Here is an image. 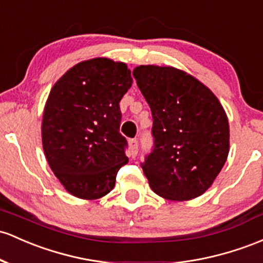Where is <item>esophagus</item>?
Wrapping results in <instances>:
<instances>
[{
	"label": "esophagus",
	"mask_w": 263,
	"mask_h": 263,
	"mask_svg": "<svg viewBox=\"0 0 263 263\" xmlns=\"http://www.w3.org/2000/svg\"><path fill=\"white\" fill-rule=\"evenodd\" d=\"M129 148H131V155L135 157L138 152V141L136 140V138H132V140H129Z\"/></svg>",
	"instance_id": "1"
}]
</instances>
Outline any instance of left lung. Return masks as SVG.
Listing matches in <instances>:
<instances>
[{
	"label": "left lung",
	"mask_w": 263,
	"mask_h": 263,
	"mask_svg": "<svg viewBox=\"0 0 263 263\" xmlns=\"http://www.w3.org/2000/svg\"><path fill=\"white\" fill-rule=\"evenodd\" d=\"M134 77L154 118V147L141 163L149 186L166 200L198 197L229 156L226 112L206 86L177 68L138 66Z\"/></svg>",
	"instance_id": "left-lung-1"
}]
</instances>
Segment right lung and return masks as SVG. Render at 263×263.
<instances>
[{"mask_svg": "<svg viewBox=\"0 0 263 263\" xmlns=\"http://www.w3.org/2000/svg\"><path fill=\"white\" fill-rule=\"evenodd\" d=\"M131 85L125 63L93 59L77 63L52 87L43 112V151L71 195L103 197L128 162L120 101Z\"/></svg>", "mask_w": 263, "mask_h": 263, "instance_id": "1", "label": "right lung"}]
</instances>
